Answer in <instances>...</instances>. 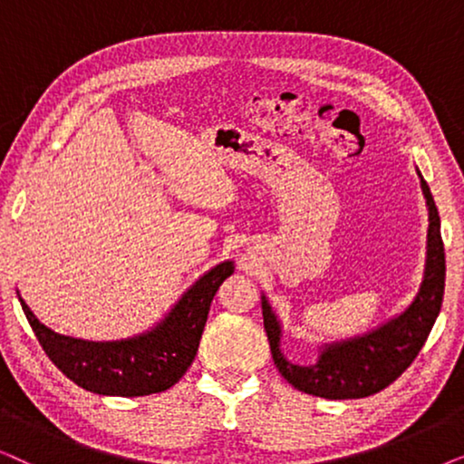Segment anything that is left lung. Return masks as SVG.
<instances>
[{
	"instance_id": "8db88e82",
	"label": "left lung",
	"mask_w": 464,
	"mask_h": 464,
	"mask_svg": "<svg viewBox=\"0 0 464 464\" xmlns=\"http://www.w3.org/2000/svg\"><path fill=\"white\" fill-rule=\"evenodd\" d=\"M420 175V173H418ZM420 186L429 207L427 266L420 291L410 308L386 325L340 344L325 346L319 361L310 367L294 365L281 353V323L262 297L264 329L270 353L281 376L297 391L325 399H361L376 395L401 376L427 342L441 310L446 287V253H443L440 213L433 194L420 175Z\"/></svg>"
}]
</instances>
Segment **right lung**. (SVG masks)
Here are the masks:
<instances>
[{"mask_svg": "<svg viewBox=\"0 0 464 464\" xmlns=\"http://www.w3.org/2000/svg\"><path fill=\"white\" fill-rule=\"evenodd\" d=\"M232 272V262L215 266L183 294L160 325L120 342H86L54 334L18 300L44 353L72 382L97 395L141 397L170 389L188 372L213 295Z\"/></svg>", "mask_w": 464, "mask_h": 464, "instance_id": "obj_1", "label": "right lung"}]
</instances>
